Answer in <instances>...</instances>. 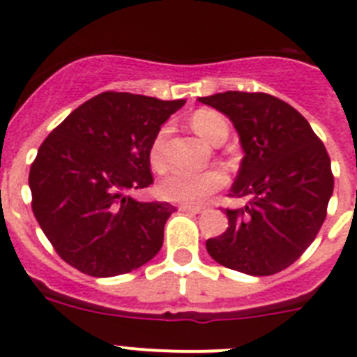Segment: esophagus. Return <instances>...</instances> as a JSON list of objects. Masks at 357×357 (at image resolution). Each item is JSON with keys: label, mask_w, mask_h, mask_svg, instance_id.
Wrapping results in <instances>:
<instances>
[{"label": "esophagus", "mask_w": 357, "mask_h": 357, "mask_svg": "<svg viewBox=\"0 0 357 357\" xmlns=\"http://www.w3.org/2000/svg\"><path fill=\"white\" fill-rule=\"evenodd\" d=\"M178 211H182V213H191V214H200L202 207H197V206H181L178 207Z\"/></svg>", "instance_id": "esophagus-1"}]
</instances>
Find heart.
Instances as JSON below:
<instances>
[{
    "mask_svg": "<svg viewBox=\"0 0 357 357\" xmlns=\"http://www.w3.org/2000/svg\"><path fill=\"white\" fill-rule=\"evenodd\" d=\"M191 127L211 144H222L229 135V125L225 118L211 109L195 110L191 116ZM166 141H168V128L164 127L157 132L155 139L150 146V162L157 172L166 169ZM225 185L227 175L222 169H207L200 173L173 169L160 182L159 193L162 198L176 204H202Z\"/></svg>",
    "mask_w": 357,
    "mask_h": 357,
    "instance_id": "heart-1",
    "label": "heart"
}]
</instances>
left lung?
<instances>
[{
  "mask_svg": "<svg viewBox=\"0 0 357 357\" xmlns=\"http://www.w3.org/2000/svg\"><path fill=\"white\" fill-rule=\"evenodd\" d=\"M200 102L234 123L245 157L229 197L250 200L225 209L229 227L207 239V252L230 270L273 275L304 254L326 220L329 153L307 119L272 94L227 91Z\"/></svg>",
  "mask_w": 357,
  "mask_h": 357,
  "instance_id": "left-lung-1",
  "label": "left lung"
}]
</instances>
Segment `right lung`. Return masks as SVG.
<instances>
[{"label": "right lung", "mask_w": 357, "mask_h": 357, "mask_svg": "<svg viewBox=\"0 0 357 357\" xmlns=\"http://www.w3.org/2000/svg\"><path fill=\"white\" fill-rule=\"evenodd\" d=\"M185 100L98 94L43 141L28 184L31 211L55 252L91 277L128 273L155 257L175 207L137 202L153 184L150 146Z\"/></svg>", "instance_id": "right-lung-1"}]
</instances>
